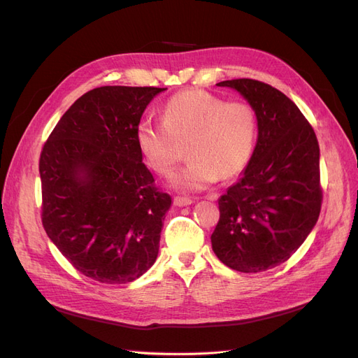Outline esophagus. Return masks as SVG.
I'll return each mask as SVG.
<instances>
[{
	"instance_id": "34e87169",
	"label": "esophagus",
	"mask_w": 358,
	"mask_h": 358,
	"mask_svg": "<svg viewBox=\"0 0 358 358\" xmlns=\"http://www.w3.org/2000/svg\"><path fill=\"white\" fill-rule=\"evenodd\" d=\"M210 199H216V196H212ZM175 204L178 206V208H185V206H189L192 204V200L191 199H185V197H175Z\"/></svg>"
}]
</instances>
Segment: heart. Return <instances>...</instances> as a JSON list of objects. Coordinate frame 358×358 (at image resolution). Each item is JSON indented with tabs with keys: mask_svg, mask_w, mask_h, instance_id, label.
I'll use <instances>...</instances> for the list:
<instances>
[{
	"mask_svg": "<svg viewBox=\"0 0 358 358\" xmlns=\"http://www.w3.org/2000/svg\"><path fill=\"white\" fill-rule=\"evenodd\" d=\"M257 138V117L242 101L225 103L206 91L173 95L162 107V121L142 119L136 142L146 164L170 175L187 145L188 164L171 178L180 192L208 189L220 178L230 179L245 170Z\"/></svg>",
	"mask_w": 358,
	"mask_h": 358,
	"instance_id": "1",
	"label": "heart"
}]
</instances>
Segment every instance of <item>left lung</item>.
<instances>
[{
    "instance_id": "left-lung-1",
    "label": "left lung",
    "mask_w": 358,
    "mask_h": 358,
    "mask_svg": "<svg viewBox=\"0 0 358 358\" xmlns=\"http://www.w3.org/2000/svg\"><path fill=\"white\" fill-rule=\"evenodd\" d=\"M216 85L252 107L258 138L239 182L218 200L212 249L237 272H264L287 262L318 221V140L299 107L273 86L252 79Z\"/></svg>"
}]
</instances>
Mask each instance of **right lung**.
<instances>
[{
  "label": "right lung",
  "mask_w": 358,
  "mask_h": 358,
  "mask_svg": "<svg viewBox=\"0 0 358 358\" xmlns=\"http://www.w3.org/2000/svg\"><path fill=\"white\" fill-rule=\"evenodd\" d=\"M166 90L95 88L74 101L43 146V227L74 268L99 282H133L158 257L171 197L154 187L136 128Z\"/></svg>",
  "instance_id": "obj_1"
}]
</instances>
